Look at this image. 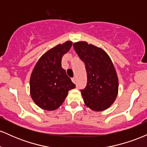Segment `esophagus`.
Returning <instances> with one entry per match:
<instances>
[{
	"label": "esophagus",
	"instance_id": "34e87169",
	"mask_svg": "<svg viewBox=\"0 0 147 147\" xmlns=\"http://www.w3.org/2000/svg\"><path fill=\"white\" fill-rule=\"evenodd\" d=\"M72 82H73V83H76V82H77V79H76V77H73V78L72 79Z\"/></svg>",
	"mask_w": 147,
	"mask_h": 147
}]
</instances>
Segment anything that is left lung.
<instances>
[{
	"instance_id": "8db88e82",
	"label": "left lung",
	"mask_w": 147,
	"mask_h": 147,
	"mask_svg": "<svg viewBox=\"0 0 147 147\" xmlns=\"http://www.w3.org/2000/svg\"><path fill=\"white\" fill-rule=\"evenodd\" d=\"M74 49L85 63L87 84L81 90L86 106L102 111L113 104L118 92V78L112 61L102 48L87 42L73 44Z\"/></svg>"
}]
</instances>
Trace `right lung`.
I'll use <instances>...</instances> for the list:
<instances>
[{"instance_id": "obj_1", "label": "right lung", "mask_w": 147, "mask_h": 147, "mask_svg": "<svg viewBox=\"0 0 147 147\" xmlns=\"http://www.w3.org/2000/svg\"><path fill=\"white\" fill-rule=\"evenodd\" d=\"M72 43L66 41L54 47L39 59L30 77V95L37 106L54 111L63 104L68 91L75 88L61 67L62 57Z\"/></svg>"}]
</instances>
